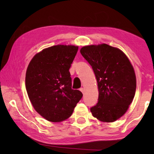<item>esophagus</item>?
I'll return each instance as SVG.
<instances>
[{"label": "esophagus", "mask_w": 154, "mask_h": 154, "mask_svg": "<svg viewBox=\"0 0 154 154\" xmlns=\"http://www.w3.org/2000/svg\"><path fill=\"white\" fill-rule=\"evenodd\" d=\"M79 90L81 91V92H82V93H83L84 92V89H83V88H79Z\"/></svg>", "instance_id": "obj_1"}]
</instances>
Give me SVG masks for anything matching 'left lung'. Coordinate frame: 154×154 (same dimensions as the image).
I'll list each match as a JSON object with an SVG mask.
<instances>
[{
	"instance_id": "8db88e82",
	"label": "left lung",
	"mask_w": 154,
	"mask_h": 154,
	"mask_svg": "<svg viewBox=\"0 0 154 154\" xmlns=\"http://www.w3.org/2000/svg\"><path fill=\"white\" fill-rule=\"evenodd\" d=\"M81 54L94 72L98 103L92 116L104 122L116 121L126 113L136 91V76L131 63L120 49L106 44L85 46Z\"/></svg>"
}]
</instances>
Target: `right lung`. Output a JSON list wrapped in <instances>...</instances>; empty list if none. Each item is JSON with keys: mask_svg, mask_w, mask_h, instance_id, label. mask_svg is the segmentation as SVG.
<instances>
[{"mask_svg": "<svg viewBox=\"0 0 154 154\" xmlns=\"http://www.w3.org/2000/svg\"><path fill=\"white\" fill-rule=\"evenodd\" d=\"M77 51V46H52L36 54L28 66V97L36 112L49 122L69 118L83 96L79 90L72 89L69 72Z\"/></svg>", "mask_w": 154, "mask_h": 154, "instance_id": "right-lung-1", "label": "right lung"}]
</instances>
